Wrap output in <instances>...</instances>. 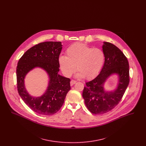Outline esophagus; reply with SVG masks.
I'll list each match as a JSON object with an SVG mask.
<instances>
[{"instance_id":"1","label":"esophagus","mask_w":146,"mask_h":146,"mask_svg":"<svg viewBox=\"0 0 146 146\" xmlns=\"http://www.w3.org/2000/svg\"><path fill=\"white\" fill-rule=\"evenodd\" d=\"M76 83V80H72L71 81H70V85L71 86H72V85H73L74 84Z\"/></svg>"}]
</instances>
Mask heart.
<instances>
[{
  "label": "heart",
  "mask_w": 146,
  "mask_h": 146,
  "mask_svg": "<svg viewBox=\"0 0 146 146\" xmlns=\"http://www.w3.org/2000/svg\"><path fill=\"white\" fill-rule=\"evenodd\" d=\"M104 59L105 55L102 50L97 48H92L84 43L76 42L67 49L66 56L59 57L58 62L66 76H70L76 67L78 70L76 77H85L86 79H91L100 72Z\"/></svg>",
  "instance_id": "b5f03b06"
}]
</instances>
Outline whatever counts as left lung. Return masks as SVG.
Returning a JSON list of instances; mask_svg holds the SVG:
<instances>
[{
	"instance_id": "1",
	"label": "left lung",
	"mask_w": 146,
	"mask_h": 146,
	"mask_svg": "<svg viewBox=\"0 0 146 146\" xmlns=\"http://www.w3.org/2000/svg\"><path fill=\"white\" fill-rule=\"evenodd\" d=\"M104 64L99 74L86 83L83 97L87 108L95 114L111 111L120 101L129 83V65L123 52L116 46L104 42ZM115 75L117 84L113 90H106L105 84L110 77Z\"/></svg>"
}]
</instances>
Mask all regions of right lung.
<instances>
[{
    "label": "right lung",
    "mask_w": 146,
    "mask_h": 146,
    "mask_svg": "<svg viewBox=\"0 0 146 146\" xmlns=\"http://www.w3.org/2000/svg\"><path fill=\"white\" fill-rule=\"evenodd\" d=\"M62 49L60 42H46L35 45L23 55L16 68L18 92L24 102L33 111L50 115L62 106L70 89V79L60 75L59 56ZM36 68L44 70L48 76V85L40 97H33L27 90L24 79L31 70Z\"/></svg>",
    "instance_id": "right-lung-1"
}]
</instances>
